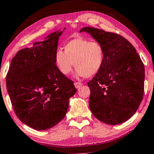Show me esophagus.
<instances>
[{"label":"esophagus","instance_id":"esophagus-1","mask_svg":"<svg viewBox=\"0 0 154 154\" xmlns=\"http://www.w3.org/2000/svg\"><path fill=\"white\" fill-rule=\"evenodd\" d=\"M82 84L81 82H75V86L76 88H79L81 87V86H82Z\"/></svg>","mask_w":154,"mask_h":154}]
</instances>
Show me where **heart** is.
<instances>
[{
  "instance_id": "obj_1",
  "label": "heart",
  "mask_w": 154,
  "mask_h": 154,
  "mask_svg": "<svg viewBox=\"0 0 154 154\" xmlns=\"http://www.w3.org/2000/svg\"><path fill=\"white\" fill-rule=\"evenodd\" d=\"M104 58L105 52L101 44L78 38L67 42L63 52L56 51L55 63L63 75H69L75 65L76 76L91 77L100 71Z\"/></svg>"
}]
</instances>
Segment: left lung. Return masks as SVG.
I'll list each match as a JSON object with an SVG mask.
<instances>
[{"mask_svg": "<svg viewBox=\"0 0 154 154\" xmlns=\"http://www.w3.org/2000/svg\"><path fill=\"white\" fill-rule=\"evenodd\" d=\"M82 32L91 34L105 52L103 66L88 82L91 112L108 125L125 122L135 114L143 100V63L133 45L121 35L88 26Z\"/></svg>", "mask_w": 154, "mask_h": 154, "instance_id": "8db88e82", "label": "left lung"}]
</instances>
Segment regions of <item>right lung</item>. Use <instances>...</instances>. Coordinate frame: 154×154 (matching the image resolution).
Instances as JSON below:
<instances>
[{
  "label": "right lung",
  "mask_w": 154,
  "mask_h": 154,
  "mask_svg": "<svg viewBox=\"0 0 154 154\" xmlns=\"http://www.w3.org/2000/svg\"><path fill=\"white\" fill-rule=\"evenodd\" d=\"M62 32H54L32 48L19 51L6 75L7 91L16 115L37 130L50 129L61 121L69 100L77 92L73 81L60 73L55 63Z\"/></svg>",
  "instance_id": "obj_1"
}]
</instances>
